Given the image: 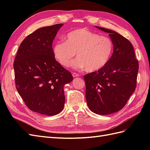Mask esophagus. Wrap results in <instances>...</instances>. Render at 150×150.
Wrapping results in <instances>:
<instances>
[{
    "label": "esophagus",
    "instance_id": "esophagus-1",
    "mask_svg": "<svg viewBox=\"0 0 150 150\" xmlns=\"http://www.w3.org/2000/svg\"><path fill=\"white\" fill-rule=\"evenodd\" d=\"M79 74L77 73H75V72H73V77H79Z\"/></svg>",
    "mask_w": 150,
    "mask_h": 150
}]
</instances>
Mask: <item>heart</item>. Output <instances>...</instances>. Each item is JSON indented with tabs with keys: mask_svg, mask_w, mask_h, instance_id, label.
Wrapping results in <instances>:
<instances>
[{
	"mask_svg": "<svg viewBox=\"0 0 150 150\" xmlns=\"http://www.w3.org/2000/svg\"><path fill=\"white\" fill-rule=\"evenodd\" d=\"M113 51V44L110 37L87 29L79 28L70 31L64 37V41L57 42L53 46L56 60L64 67L73 62L74 68H84L93 72L107 64Z\"/></svg>",
	"mask_w": 150,
	"mask_h": 150,
	"instance_id": "heart-1",
	"label": "heart"
}]
</instances>
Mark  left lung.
<instances>
[{
	"mask_svg": "<svg viewBox=\"0 0 150 150\" xmlns=\"http://www.w3.org/2000/svg\"><path fill=\"white\" fill-rule=\"evenodd\" d=\"M96 27L110 33L113 53L103 68L84 76L86 99L91 111L104 115L122 109L133 93L139 62L132 44L128 39L113 30Z\"/></svg>",
	"mask_w": 150,
	"mask_h": 150,
	"instance_id": "8db88e82",
	"label": "left lung"
}]
</instances>
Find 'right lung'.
Here are the masks:
<instances>
[{
    "label": "right lung",
    "mask_w": 150,
    "mask_h": 150,
    "mask_svg": "<svg viewBox=\"0 0 150 150\" xmlns=\"http://www.w3.org/2000/svg\"><path fill=\"white\" fill-rule=\"evenodd\" d=\"M63 24L39 28L21 42L13 68L17 90L30 110L55 115L65 103L64 86L73 81L71 73L57 61L53 41Z\"/></svg>",
    "instance_id": "obj_1"
}]
</instances>
